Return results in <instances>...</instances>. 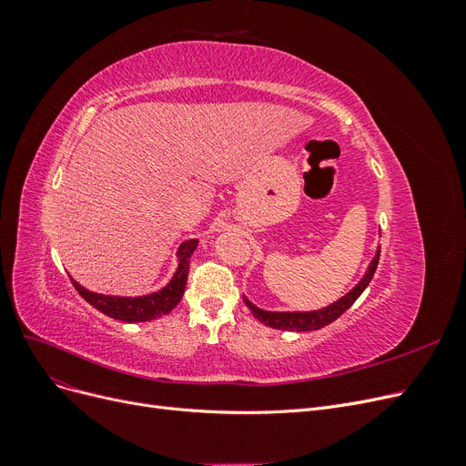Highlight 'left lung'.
Segmentation results:
<instances>
[{"label": "left lung", "mask_w": 466, "mask_h": 466, "mask_svg": "<svg viewBox=\"0 0 466 466\" xmlns=\"http://www.w3.org/2000/svg\"><path fill=\"white\" fill-rule=\"evenodd\" d=\"M379 255H380V247L377 248V255L373 257L368 272L360 279V284L348 291L344 298H340L338 301H334L329 307H322L319 311H295V313H278V311H264V309H258L257 305H252L247 298L245 303L247 307L252 311L262 324L266 327H272L278 330H291V332H307V330H319L322 327H327V324L334 322L338 317L342 313H346L348 309L356 303V299L363 293V289L370 286V281L377 270V264H379Z\"/></svg>", "instance_id": "8db88e82"}]
</instances>
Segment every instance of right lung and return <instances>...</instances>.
Wrapping results in <instances>:
<instances>
[{
	"label": "right lung",
	"instance_id": "right-lung-1",
	"mask_svg": "<svg viewBox=\"0 0 466 466\" xmlns=\"http://www.w3.org/2000/svg\"><path fill=\"white\" fill-rule=\"evenodd\" d=\"M196 247H198V238H190V241L182 243L177 250L178 268L175 276L171 278V281H168L163 289L147 293V295H139V298H118V295L95 293L79 286L74 278L69 279H72L74 288L77 289V293L83 299H86L89 305H93L96 311L105 313L110 319L124 320V322L153 320L171 313L182 299V293H185L187 279H188V270H190V257L196 250Z\"/></svg>",
	"mask_w": 466,
	"mask_h": 466
}]
</instances>
